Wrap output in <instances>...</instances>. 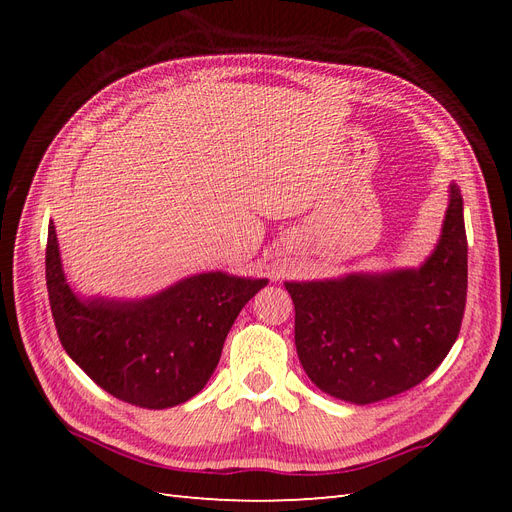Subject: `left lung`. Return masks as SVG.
<instances>
[{
	"label": "left lung",
	"mask_w": 512,
	"mask_h": 512,
	"mask_svg": "<svg viewBox=\"0 0 512 512\" xmlns=\"http://www.w3.org/2000/svg\"><path fill=\"white\" fill-rule=\"evenodd\" d=\"M284 286L294 303L299 361L322 393L365 406L412 389L453 348L466 309L459 185H448L440 239L421 267Z\"/></svg>",
	"instance_id": "1"
}]
</instances>
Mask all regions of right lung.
<instances>
[{
    "label": "right lung",
    "instance_id": "right-lung-1",
    "mask_svg": "<svg viewBox=\"0 0 512 512\" xmlns=\"http://www.w3.org/2000/svg\"><path fill=\"white\" fill-rule=\"evenodd\" d=\"M267 284L209 271L143 299L83 297L68 282L49 222L46 288L59 342L106 393L138 408H173L203 391L232 322Z\"/></svg>",
    "mask_w": 512,
    "mask_h": 512
}]
</instances>
